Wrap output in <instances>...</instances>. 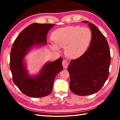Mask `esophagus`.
Here are the masks:
<instances>
[{
    "mask_svg": "<svg viewBox=\"0 0 120 120\" xmlns=\"http://www.w3.org/2000/svg\"><path fill=\"white\" fill-rule=\"evenodd\" d=\"M62 64H63V66L64 68H66L68 67V64L67 61L66 60H64L63 61Z\"/></svg>",
    "mask_w": 120,
    "mask_h": 120,
    "instance_id": "1",
    "label": "esophagus"
}]
</instances>
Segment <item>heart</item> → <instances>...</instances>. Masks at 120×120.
<instances>
[{"instance_id": "obj_1", "label": "heart", "mask_w": 120, "mask_h": 120, "mask_svg": "<svg viewBox=\"0 0 120 120\" xmlns=\"http://www.w3.org/2000/svg\"><path fill=\"white\" fill-rule=\"evenodd\" d=\"M52 38L54 43L49 46L54 50L64 48V53L71 59H75L83 54L92 38L91 31L88 28L68 26L60 28L53 32Z\"/></svg>"}]
</instances>
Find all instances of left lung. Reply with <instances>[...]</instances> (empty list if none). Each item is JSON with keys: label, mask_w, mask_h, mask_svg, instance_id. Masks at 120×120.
<instances>
[{"label": "left lung", "mask_w": 120, "mask_h": 120, "mask_svg": "<svg viewBox=\"0 0 120 120\" xmlns=\"http://www.w3.org/2000/svg\"><path fill=\"white\" fill-rule=\"evenodd\" d=\"M92 40L88 50L81 56L71 60L68 68L71 91L79 96H88L102 88L109 76L111 63L107 39L96 25L88 21Z\"/></svg>", "instance_id": "1"}]
</instances>
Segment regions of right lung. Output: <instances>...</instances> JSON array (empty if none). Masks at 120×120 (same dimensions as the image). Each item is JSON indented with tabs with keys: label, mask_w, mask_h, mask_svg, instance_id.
Returning <instances> with one entry per match:
<instances>
[{
	"label": "right lung",
	"mask_w": 120,
	"mask_h": 120,
	"mask_svg": "<svg viewBox=\"0 0 120 120\" xmlns=\"http://www.w3.org/2000/svg\"><path fill=\"white\" fill-rule=\"evenodd\" d=\"M53 24L34 23L19 34L12 46L10 56V68L13 82L25 95L41 98L51 93L56 75L63 70L62 57L43 65L39 73L28 74L24 57L34 46H44L46 36Z\"/></svg>",
	"instance_id": "add662e5"
}]
</instances>
